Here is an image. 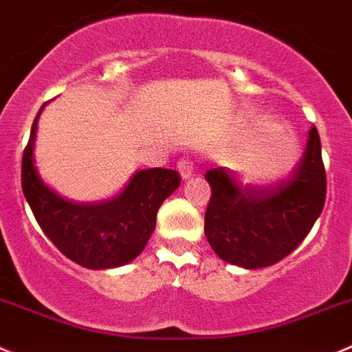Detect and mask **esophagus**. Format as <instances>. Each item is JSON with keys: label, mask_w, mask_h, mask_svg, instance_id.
Masks as SVG:
<instances>
[{"label": "esophagus", "mask_w": 352, "mask_h": 352, "mask_svg": "<svg viewBox=\"0 0 352 352\" xmlns=\"http://www.w3.org/2000/svg\"><path fill=\"white\" fill-rule=\"evenodd\" d=\"M176 167H178L183 179H188L190 176L195 173V164H193V160L190 159V157H183V159H179L178 164H176Z\"/></svg>", "instance_id": "34e87169"}]
</instances>
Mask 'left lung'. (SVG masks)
<instances>
[{
	"label": "left lung",
	"instance_id": "1",
	"mask_svg": "<svg viewBox=\"0 0 352 352\" xmlns=\"http://www.w3.org/2000/svg\"><path fill=\"white\" fill-rule=\"evenodd\" d=\"M212 193L206 210L207 242L226 263L256 270L278 263L306 239L327 197L318 129H309L296 173L273 188H240L224 167L206 173Z\"/></svg>",
	"mask_w": 352,
	"mask_h": 352
}]
</instances>
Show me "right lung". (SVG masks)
Wrapping results in <instances>:
<instances>
[{"mask_svg":"<svg viewBox=\"0 0 352 352\" xmlns=\"http://www.w3.org/2000/svg\"><path fill=\"white\" fill-rule=\"evenodd\" d=\"M39 109L22 157V192L36 221L65 257L79 266L107 270L140 256L155 230L157 210L178 188L182 176L173 169H142L117 197L95 204H72L43 185L34 167Z\"/></svg>","mask_w":352,"mask_h":352,"instance_id":"add662e5","label":"right lung"}]
</instances>
